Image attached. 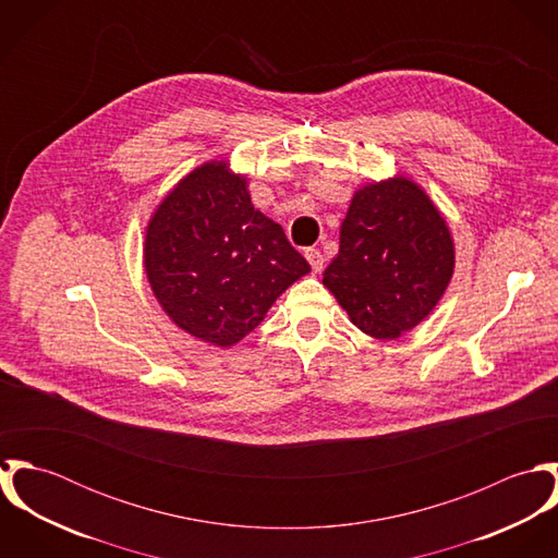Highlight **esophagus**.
<instances>
[{"instance_id": "1", "label": "esophagus", "mask_w": 558, "mask_h": 558, "mask_svg": "<svg viewBox=\"0 0 558 558\" xmlns=\"http://www.w3.org/2000/svg\"><path fill=\"white\" fill-rule=\"evenodd\" d=\"M305 257H307V262H310V266H312L314 272H319V270L324 268V257H322V253H319L318 248H307V251H305Z\"/></svg>"}]
</instances>
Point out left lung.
Instances as JSON below:
<instances>
[{
	"label": "left lung",
	"instance_id": "8db88e82",
	"mask_svg": "<svg viewBox=\"0 0 558 558\" xmlns=\"http://www.w3.org/2000/svg\"><path fill=\"white\" fill-rule=\"evenodd\" d=\"M456 268L445 217L410 178L361 186L322 283L350 322L374 339H398L427 318Z\"/></svg>",
	"mask_w": 558,
	"mask_h": 558
}]
</instances>
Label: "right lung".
<instances>
[{
    "label": "right lung",
    "instance_id": "add662e5",
    "mask_svg": "<svg viewBox=\"0 0 558 558\" xmlns=\"http://www.w3.org/2000/svg\"><path fill=\"white\" fill-rule=\"evenodd\" d=\"M144 266L162 312L189 335L230 348L312 266L279 223L253 208L228 160L186 173L146 228Z\"/></svg>",
    "mask_w": 558,
    "mask_h": 558
}]
</instances>
